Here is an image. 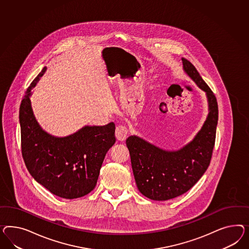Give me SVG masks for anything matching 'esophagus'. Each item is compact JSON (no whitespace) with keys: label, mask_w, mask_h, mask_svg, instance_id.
<instances>
[{"label":"esophagus","mask_w":249,"mask_h":249,"mask_svg":"<svg viewBox=\"0 0 249 249\" xmlns=\"http://www.w3.org/2000/svg\"><path fill=\"white\" fill-rule=\"evenodd\" d=\"M128 128L125 126H118L115 130V136L117 138L118 141L120 142H124L127 137H128Z\"/></svg>","instance_id":"34e87169"}]
</instances>
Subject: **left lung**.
Returning a JSON list of instances; mask_svg holds the SVG:
<instances>
[{
    "instance_id": "1",
    "label": "left lung",
    "mask_w": 249,
    "mask_h": 249,
    "mask_svg": "<svg viewBox=\"0 0 249 249\" xmlns=\"http://www.w3.org/2000/svg\"><path fill=\"white\" fill-rule=\"evenodd\" d=\"M183 68L209 100V113L195 139L178 151H166L137 136L126 144L137 187L142 195L153 200H168L186 193L199 180L212 158L218 120L215 96L195 66L182 58Z\"/></svg>"
}]
</instances>
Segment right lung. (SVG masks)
<instances>
[{"label":"right lung","mask_w":249,"mask_h":249,"mask_svg":"<svg viewBox=\"0 0 249 249\" xmlns=\"http://www.w3.org/2000/svg\"><path fill=\"white\" fill-rule=\"evenodd\" d=\"M46 67L31 83L20 102L21 154L34 179L54 195L73 199L94 189L107 150L114 145L115 124L86 126L65 138L42 130L31 106V89Z\"/></svg>","instance_id":"add662e5"}]
</instances>
